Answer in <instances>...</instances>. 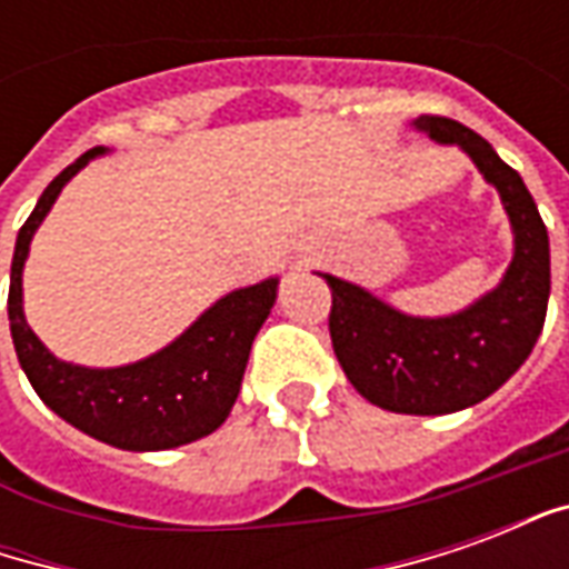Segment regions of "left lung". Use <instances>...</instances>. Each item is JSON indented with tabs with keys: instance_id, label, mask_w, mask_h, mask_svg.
<instances>
[{
	"instance_id": "obj_1",
	"label": "left lung",
	"mask_w": 569,
	"mask_h": 569,
	"mask_svg": "<svg viewBox=\"0 0 569 569\" xmlns=\"http://www.w3.org/2000/svg\"><path fill=\"white\" fill-rule=\"evenodd\" d=\"M415 124L432 140L469 151L497 186L515 228L512 264L490 296L445 320L406 317L366 289L322 273L332 289L329 335L347 381L371 406L451 415L500 390L537 345L551 289L549 231L525 179L485 137L445 116H420Z\"/></svg>"
}]
</instances>
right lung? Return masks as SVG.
Wrapping results in <instances>:
<instances>
[{
  "instance_id": "right-lung-1",
  "label": "right lung",
  "mask_w": 569,
  "mask_h": 569,
  "mask_svg": "<svg viewBox=\"0 0 569 569\" xmlns=\"http://www.w3.org/2000/svg\"><path fill=\"white\" fill-rule=\"evenodd\" d=\"M100 151H84L79 161L54 176L20 228L11 259L8 322L20 366L51 411L106 445L124 451H163L210 436L231 415L252 338L273 308L277 280L224 296L173 345L124 369H81L51 357L23 320V259L60 188Z\"/></svg>"
}]
</instances>
